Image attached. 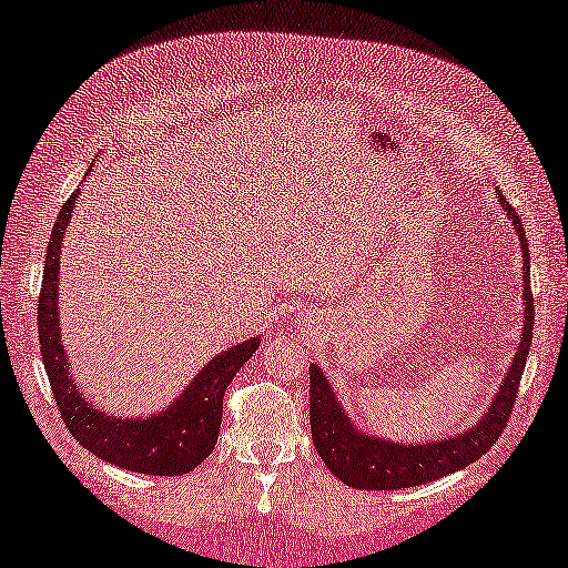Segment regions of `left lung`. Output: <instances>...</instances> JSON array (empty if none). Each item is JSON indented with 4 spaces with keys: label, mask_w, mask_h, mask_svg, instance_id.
I'll return each instance as SVG.
<instances>
[{
    "label": "left lung",
    "mask_w": 568,
    "mask_h": 568,
    "mask_svg": "<svg viewBox=\"0 0 568 568\" xmlns=\"http://www.w3.org/2000/svg\"><path fill=\"white\" fill-rule=\"evenodd\" d=\"M501 209L515 224V232L523 245V297L525 321L517 352L511 356L509 369L504 372L499 390L488 403V408L468 429L449 434L437 442H393L377 434H367L348 418L346 408L333 393V385L323 369L313 364L310 369V426H313V445L328 470L346 486L362 491H390V488H414L418 484L445 478L484 457L496 445L499 434L507 429L511 406L517 400V387L523 379L527 354L532 344V294H530V251H527L525 227L515 209L499 193Z\"/></svg>",
    "instance_id": "1"
}]
</instances>
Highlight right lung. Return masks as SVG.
Here are the masks:
<instances>
[{
  "label": "right lung",
  "instance_id": "obj_1",
  "mask_svg": "<svg viewBox=\"0 0 568 568\" xmlns=\"http://www.w3.org/2000/svg\"><path fill=\"white\" fill-rule=\"evenodd\" d=\"M77 199H80V189L61 206L57 224H53L43 263V290L38 297L41 302L38 305V338H41L43 367L59 414L72 437L100 460L131 473H146V476H183L212 455L216 437H220L224 390L240 367L255 354L261 338L253 336L243 344L224 348L160 414L129 418L92 406V400H88V395L72 379L67 346L59 328V261Z\"/></svg>",
  "mask_w": 568,
  "mask_h": 568
}]
</instances>
